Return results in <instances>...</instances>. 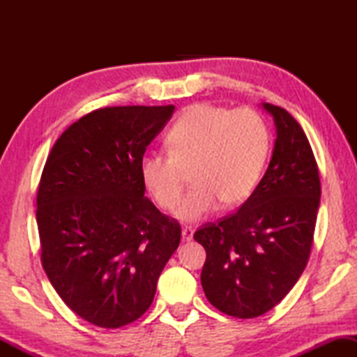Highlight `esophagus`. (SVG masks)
Returning <instances> with one entry per match:
<instances>
[{
	"mask_svg": "<svg viewBox=\"0 0 357 357\" xmlns=\"http://www.w3.org/2000/svg\"><path fill=\"white\" fill-rule=\"evenodd\" d=\"M192 238H193V228L184 227L183 228V241H192Z\"/></svg>",
	"mask_w": 357,
	"mask_h": 357,
	"instance_id": "obj_1",
	"label": "esophagus"
}]
</instances>
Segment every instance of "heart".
<instances>
[{
  "label": "heart",
  "instance_id": "b5f03b06",
  "mask_svg": "<svg viewBox=\"0 0 357 357\" xmlns=\"http://www.w3.org/2000/svg\"><path fill=\"white\" fill-rule=\"evenodd\" d=\"M168 153L146 151L140 178L157 206H176L190 173L192 190L176 217L200 220L222 204H243L255 190L269 153V132L257 112L228 110L213 104L187 108L167 134Z\"/></svg>",
  "mask_w": 357,
  "mask_h": 357
}]
</instances>
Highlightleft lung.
<instances>
[{
  "mask_svg": "<svg viewBox=\"0 0 357 357\" xmlns=\"http://www.w3.org/2000/svg\"><path fill=\"white\" fill-rule=\"evenodd\" d=\"M263 108L277 132L268 170L238 213L193 234L206 250L202 287L208 301L244 319L274 309L304 273L321 197L315 155L299 123L285 108Z\"/></svg>",
  "mask_w": 357,
  "mask_h": 357,
  "instance_id": "1",
  "label": "left lung"
}]
</instances>
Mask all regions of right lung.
<instances>
[{
  "instance_id": "add662e5",
  "label": "right lung",
  "mask_w": 357,
  "mask_h": 357,
  "mask_svg": "<svg viewBox=\"0 0 357 357\" xmlns=\"http://www.w3.org/2000/svg\"><path fill=\"white\" fill-rule=\"evenodd\" d=\"M174 112L105 107L58 138L38 190L40 261L66 305L105 329L140 318L178 249V220L144 197L140 159Z\"/></svg>"
}]
</instances>
